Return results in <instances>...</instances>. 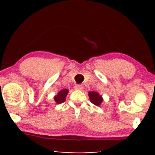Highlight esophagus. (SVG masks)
I'll list each match as a JSON object with an SVG mask.
<instances>
[{
	"label": "esophagus",
	"instance_id": "34e87169",
	"mask_svg": "<svg viewBox=\"0 0 155 155\" xmlns=\"http://www.w3.org/2000/svg\"><path fill=\"white\" fill-rule=\"evenodd\" d=\"M75 90H82L83 89V87L81 84H76L75 86Z\"/></svg>",
	"mask_w": 155,
	"mask_h": 155
}]
</instances>
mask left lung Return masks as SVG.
<instances>
[{
    "label": "left lung",
    "mask_w": 155,
    "mask_h": 155,
    "mask_svg": "<svg viewBox=\"0 0 155 155\" xmlns=\"http://www.w3.org/2000/svg\"><path fill=\"white\" fill-rule=\"evenodd\" d=\"M89 97H90V101L96 106H99L102 102L103 99L101 95H99L97 92H89Z\"/></svg>",
    "instance_id": "obj_1"
}]
</instances>
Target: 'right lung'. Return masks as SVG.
Wrapping results in <instances>:
<instances>
[{"label":"right lung","instance_id":"right-lung-1","mask_svg":"<svg viewBox=\"0 0 155 155\" xmlns=\"http://www.w3.org/2000/svg\"><path fill=\"white\" fill-rule=\"evenodd\" d=\"M68 92V90H66V89L61 90L60 92L58 93V94L54 97L55 101H56L57 104H61L64 102L65 101V97L67 96Z\"/></svg>","mask_w":155,"mask_h":155}]
</instances>
